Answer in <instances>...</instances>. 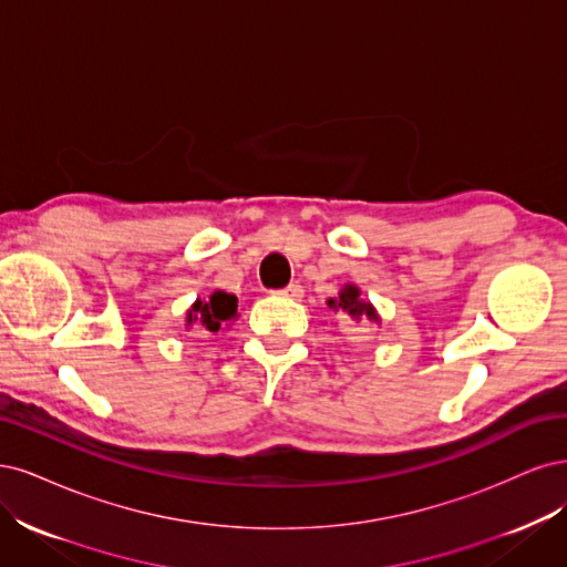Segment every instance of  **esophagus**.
Instances as JSON below:
<instances>
[{
	"label": "esophagus",
	"mask_w": 567,
	"mask_h": 567,
	"mask_svg": "<svg viewBox=\"0 0 567 567\" xmlns=\"http://www.w3.org/2000/svg\"><path fill=\"white\" fill-rule=\"evenodd\" d=\"M278 295L280 297H289V299H301L303 297V289H301L299 282H289L287 287L278 289Z\"/></svg>",
	"instance_id": "34e87169"
}]
</instances>
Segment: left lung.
I'll return each instance as SVG.
<instances>
[{
  "label": "left lung",
  "instance_id": "8db88e82",
  "mask_svg": "<svg viewBox=\"0 0 567 567\" xmlns=\"http://www.w3.org/2000/svg\"><path fill=\"white\" fill-rule=\"evenodd\" d=\"M327 306L334 308V310H341L343 316H349L353 322H360V320H368V322H381L377 308L372 306L370 299L362 297V289L353 282H346L339 291V297H332L327 299Z\"/></svg>",
  "mask_w": 567,
  "mask_h": 567
}]
</instances>
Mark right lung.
I'll return each instance as SVG.
<instances>
[{"label":"right lung","instance_id":"right-lung-1","mask_svg":"<svg viewBox=\"0 0 567 567\" xmlns=\"http://www.w3.org/2000/svg\"><path fill=\"white\" fill-rule=\"evenodd\" d=\"M235 318H237V297L228 295L224 289H216L207 299L197 297L193 306L186 310V330L216 334Z\"/></svg>","mask_w":567,"mask_h":567}]
</instances>
